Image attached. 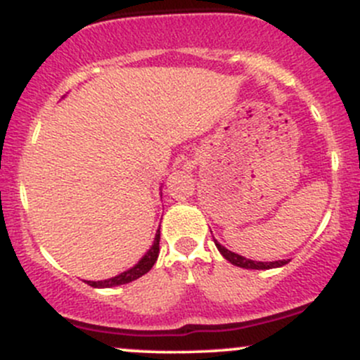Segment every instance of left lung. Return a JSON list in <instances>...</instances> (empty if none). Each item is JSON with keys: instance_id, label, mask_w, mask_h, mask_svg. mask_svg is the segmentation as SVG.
Returning <instances> with one entry per match:
<instances>
[{"instance_id": "8db88e82", "label": "left lung", "mask_w": 360, "mask_h": 360, "mask_svg": "<svg viewBox=\"0 0 360 360\" xmlns=\"http://www.w3.org/2000/svg\"><path fill=\"white\" fill-rule=\"evenodd\" d=\"M215 246L227 262L236 264V266L246 268V270H270V268H280L283 266V264L289 263V259H278V262H252V259L244 258V256L238 255V252H232L231 250H227V248H224L222 244L217 243V240H215Z\"/></svg>"}]
</instances>
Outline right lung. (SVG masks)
Returning <instances> with one entry per match:
<instances>
[{"instance_id": "obj_1", "label": "right lung", "mask_w": 360, "mask_h": 360, "mask_svg": "<svg viewBox=\"0 0 360 360\" xmlns=\"http://www.w3.org/2000/svg\"><path fill=\"white\" fill-rule=\"evenodd\" d=\"M159 243H160V229L157 231L155 239H153V244L150 246V250L141 256V259L135 264V266L128 268V270L122 271L120 275L112 276V278L97 280V282H94V280H85V283H89V285L94 287V289H109V287L124 285V283H129L133 282V280L140 278L141 275H145L147 271L152 270L153 263H155L157 258H159V251H160Z\"/></svg>"}]
</instances>
